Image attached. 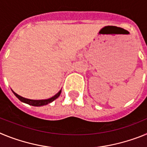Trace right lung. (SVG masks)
I'll list each match as a JSON object with an SVG mask.
<instances>
[{"label": "right lung", "mask_w": 147, "mask_h": 147, "mask_svg": "<svg viewBox=\"0 0 147 147\" xmlns=\"http://www.w3.org/2000/svg\"><path fill=\"white\" fill-rule=\"evenodd\" d=\"M11 91L13 92V93L15 95V96L18 98V99L21 101L22 102H24L26 104H28L29 105H32V106H35V107H40V106H43V105H46L48 104L51 103V102H54V100L57 99L58 97L59 96V95L61 94V92H62V90H60L59 92L56 95H54V96H52L51 98H47V99H42V100H34V99H29V98H24V97H22L20 96H19L18 94H17L16 93L13 91L11 90Z\"/></svg>", "instance_id": "obj_1"}]
</instances>
